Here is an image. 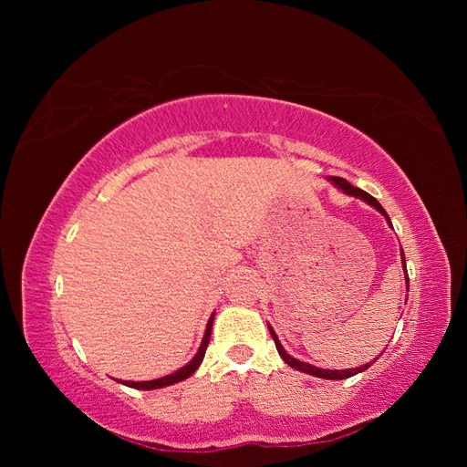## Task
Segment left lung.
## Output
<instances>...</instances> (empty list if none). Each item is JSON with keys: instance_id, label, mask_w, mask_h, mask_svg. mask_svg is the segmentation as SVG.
I'll use <instances>...</instances> for the list:
<instances>
[{"instance_id": "obj_1", "label": "left lung", "mask_w": 467, "mask_h": 467, "mask_svg": "<svg viewBox=\"0 0 467 467\" xmlns=\"http://www.w3.org/2000/svg\"><path fill=\"white\" fill-rule=\"evenodd\" d=\"M331 181L335 182V185L338 187V189H343L347 194H352V196H358V199H362V201H366L368 204H372L374 208H378L381 214H384L386 218H388V222H389V216L386 214V210L381 208V204L374 199L372 194H368L366 191H362V189H358V187H352L350 182L347 181V179H343V177H331ZM391 223V222H389ZM401 261H403V265H405V255H403V251H401ZM405 280H407V286H409V275H407V268H405ZM268 331H271V335H273V338H275V345H276V350H278V355L282 357V360H285L290 368H294V370H300V372H306V374H312V376H317V378H325V379H345V378H350V376H355V374H358V372H362V370H366V368H370V364L374 362H368V364H364V366H360V368H352V370H321V368H316V366H312V364H306V362H300V360H296V358H292L288 352L282 348V345H280V341H278V337H276V333L273 331V327H268Z\"/></svg>"}]
</instances>
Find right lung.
I'll list each match as a JSON object with an SVG mask.
<instances>
[{
    "mask_svg": "<svg viewBox=\"0 0 467 467\" xmlns=\"http://www.w3.org/2000/svg\"><path fill=\"white\" fill-rule=\"evenodd\" d=\"M212 321H214V317H210V321L206 325V333H204V338H202V345H201L199 352H196V357L187 366H182L181 370H177L175 374H169L165 378H158V379H150V381H122V384L129 386V388H136V389H155V388L177 384V381L185 379L191 374H194L196 368H199V366H201L202 358H204V352H206V347H208V341H210V333H212Z\"/></svg>",
    "mask_w": 467,
    "mask_h": 467,
    "instance_id": "1",
    "label": "right lung"
}]
</instances>
